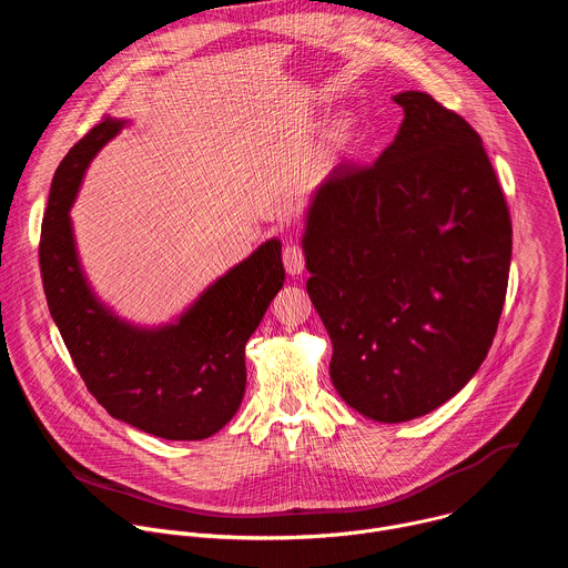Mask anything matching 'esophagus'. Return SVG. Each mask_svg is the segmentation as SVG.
<instances>
[{
  "label": "esophagus",
  "mask_w": 568,
  "mask_h": 568,
  "mask_svg": "<svg viewBox=\"0 0 568 568\" xmlns=\"http://www.w3.org/2000/svg\"><path fill=\"white\" fill-rule=\"evenodd\" d=\"M283 263H285V270L290 276H298L303 274L305 270V258H303V252L298 245H285L283 250Z\"/></svg>",
  "instance_id": "esophagus-1"
}]
</instances>
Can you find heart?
Returning a JSON list of instances; mask_svg holds the SVG:
<instances>
[{"label": "heart", "instance_id": "heart-1", "mask_svg": "<svg viewBox=\"0 0 568 568\" xmlns=\"http://www.w3.org/2000/svg\"><path fill=\"white\" fill-rule=\"evenodd\" d=\"M344 143H346V130H344V128H337V130L331 134V139H328V148H331V150H339Z\"/></svg>", "mask_w": 568, "mask_h": 568}]
</instances>
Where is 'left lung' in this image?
Listing matches in <instances>:
<instances>
[{
	"mask_svg": "<svg viewBox=\"0 0 568 568\" xmlns=\"http://www.w3.org/2000/svg\"><path fill=\"white\" fill-rule=\"evenodd\" d=\"M359 169L312 193L301 247L307 294L333 342L331 379L375 423L452 399L488 355L506 301L513 226L474 128L425 92Z\"/></svg>",
	"mask_w": 568,
	"mask_h": 568,
	"instance_id": "8db88e82",
	"label": "left lung"
}]
</instances>
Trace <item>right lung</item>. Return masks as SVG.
<instances>
[{
  "label": "right lung",
  "instance_id": "add662e5",
  "mask_svg": "<svg viewBox=\"0 0 568 568\" xmlns=\"http://www.w3.org/2000/svg\"><path fill=\"white\" fill-rule=\"evenodd\" d=\"M128 125L101 121L53 175L40 237L44 294L80 377L112 418L156 438L204 440L245 397V346L285 281L281 240H265L166 323L119 316L80 263L69 211L92 159Z\"/></svg>",
  "mask_w": 568,
  "mask_h": 568
}]
</instances>
